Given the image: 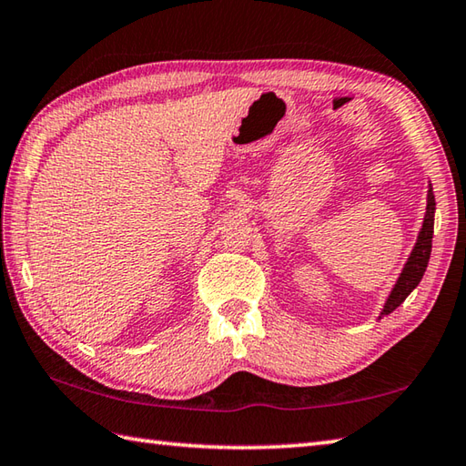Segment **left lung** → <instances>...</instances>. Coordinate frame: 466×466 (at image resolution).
<instances>
[{
	"label": "left lung",
	"instance_id": "1",
	"mask_svg": "<svg viewBox=\"0 0 466 466\" xmlns=\"http://www.w3.org/2000/svg\"><path fill=\"white\" fill-rule=\"evenodd\" d=\"M434 192L432 188L428 190V207H426V218H424V225H422V231H420L418 237V243L414 251H411V256L406 263V268H403L401 276L398 279L396 288H393V292L390 296L388 304H385V309L381 312V316L390 314L398 309V306L406 300L410 296L411 289H414L420 279H422L424 271L428 268V259H430V251H432V235H434Z\"/></svg>",
	"mask_w": 466,
	"mask_h": 466
}]
</instances>
